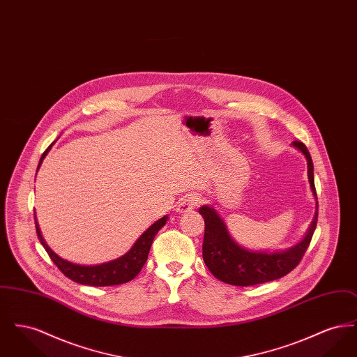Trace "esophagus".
Segmentation results:
<instances>
[{"label":"esophagus","mask_w":357,"mask_h":357,"mask_svg":"<svg viewBox=\"0 0 357 357\" xmlns=\"http://www.w3.org/2000/svg\"><path fill=\"white\" fill-rule=\"evenodd\" d=\"M199 202H201V201H199V198H198L195 194L186 195V197H183V198L181 199V202L176 206V213H179V214L188 213V211H191L195 206H198Z\"/></svg>","instance_id":"1"}]
</instances>
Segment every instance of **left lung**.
Segmentation results:
<instances>
[{"instance_id": "obj_1", "label": "left lung", "mask_w": 357, "mask_h": 357, "mask_svg": "<svg viewBox=\"0 0 357 357\" xmlns=\"http://www.w3.org/2000/svg\"><path fill=\"white\" fill-rule=\"evenodd\" d=\"M291 147L305 156L307 179L316 199V213L305 237L294 246L285 250H252L239 245L230 236L226 223L213 206L199 207V214L204 220V237L202 255L204 264L211 274L222 282L236 287H250L281 278L291 272L305 255L317 225L319 202L314 187L313 162L304 143L294 140Z\"/></svg>"}]
</instances>
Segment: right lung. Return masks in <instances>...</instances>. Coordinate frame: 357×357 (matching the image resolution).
Returning a JSON list of instances; mask_svg holds the SVG:
<instances>
[{"label": "right lung", "instance_id": "right-lung-1", "mask_svg": "<svg viewBox=\"0 0 357 357\" xmlns=\"http://www.w3.org/2000/svg\"><path fill=\"white\" fill-rule=\"evenodd\" d=\"M53 143L47 149V151L43 153V156L38 162V166H37V171L40 169L47 153H50ZM167 220H169V217L165 215L160 220L153 223L140 237L136 239L134 246L126 255H121L119 258L112 259L109 262L99 264V265H79V264H73L70 261L59 257L52 250L51 248L47 245L45 239L43 238L36 214H34L37 237L40 239L41 245L44 246V249L47 250V253L51 257L54 265L61 271L64 275H67L69 280H72L77 284H82V285H89V287L120 285V284L128 282L132 278H135L147 261L153 238L156 236V233L166 225Z\"/></svg>", "mask_w": 357, "mask_h": 357}]
</instances>
